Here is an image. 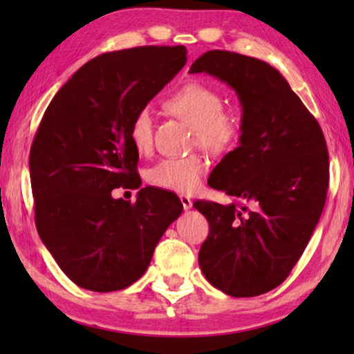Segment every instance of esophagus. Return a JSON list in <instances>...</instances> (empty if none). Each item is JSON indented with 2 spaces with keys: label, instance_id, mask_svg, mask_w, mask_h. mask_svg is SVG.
<instances>
[{
  "label": "esophagus",
  "instance_id": "esophagus-1",
  "mask_svg": "<svg viewBox=\"0 0 354 354\" xmlns=\"http://www.w3.org/2000/svg\"><path fill=\"white\" fill-rule=\"evenodd\" d=\"M179 200H181L184 209H190L192 207V200L189 198L187 195H181V196H179Z\"/></svg>",
  "mask_w": 354,
  "mask_h": 354
}]
</instances>
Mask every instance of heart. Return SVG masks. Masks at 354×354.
I'll use <instances>...</instances> for the list:
<instances>
[{
	"mask_svg": "<svg viewBox=\"0 0 354 354\" xmlns=\"http://www.w3.org/2000/svg\"><path fill=\"white\" fill-rule=\"evenodd\" d=\"M223 106V95L198 81L183 84L165 101V107L173 115L194 128V143L212 156L230 154L243 134L242 113ZM129 137L137 153L151 151L153 115L149 107H140L136 112ZM206 169V159L196 153L165 158L147 171V181L154 187L185 194L198 187Z\"/></svg>",
	"mask_w": 354,
	"mask_h": 354,
	"instance_id": "1",
	"label": "heart"
}]
</instances>
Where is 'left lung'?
<instances>
[{
    "instance_id": "left-lung-1",
    "label": "left lung",
    "mask_w": 354,
    "mask_h": 354,
    "mask_svg": "<svg viewBox=\"0 0 354 354\" xmlns=\"http://www.w3.org/2000/svg\"><path fill=\"white\" fill-rule=\"evenodd\" d=\"M189 73L231 86L243 117L241 145L207 181L236 201L194 203L209 221L198 263L209 283L227 295H262L289 277L320 220L329 183L325 136L270 64L214 50Z\"/></svg>"
}]
</instances>
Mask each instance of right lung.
<instances>
[{
	"instance_id": "obj_1",
	"label": "right lung",
	"mask_w": 354,
	"mask_h": 354,
	"mask_svg": "<svg viewBox=\"0 0 354 354\" xmlns=\"http://www.w3.org/2000/svg\"><path fill=\"white\" fill-rule=\"evenodd\" d=\"M185 55L183 45L104 53L82 65L44 113L29 153L35 226L82 289L136 283L183 212L171 192L145 187L131 203L112 198V190L140 187L131 122L184 67Z\"/></svg>"
}]
</instances>
